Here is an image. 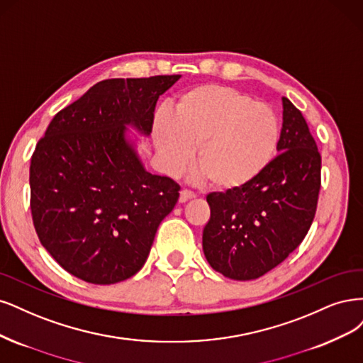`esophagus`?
Masks as SVG:
<instances>
[{
	"label": "esophagus",
	"instance_id": "1",
	"mask_svg": "<svg viewBox=\"0 0 363 363\" xmlns=\"http://www.w3.org/2000/svg\"><path fill=\"white\" fill-rule=\"evenodd\" d=\"M193 197H194V193H193V191L184 189V190H181V193H179V202L184 203V202H186V201H190V199H193Z\"/></svg>",
	"mask_w": 363,
	"mask_h": 363
}]
</instances>
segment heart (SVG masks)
I'll use <instances>...</instances> for the list:
<instances>
[{
    "mask_svg": "<svg viewBox=\"0 0 363 363\" xmlns=\"http://www.w3.org/2000/svg\"><path fill=\"white\" fill-rule=\"evenodd\" d=\"M152 135L162 166L178 173L196 150V167L208 185L233 191L258 179L273 161L280 125L264 102L221 84L182 91L170 114L157 113Z\"/></svg>",
    "mask_w": 363,
    "mask_h": 363,
    "instance_id": "1",
    "label": "heart"
}]
</instances>
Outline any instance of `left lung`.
I'll use <instances>...</instances> for the list:
<instances>
[{"label":"left lung","mask_w":363,"mask_h":363,"mask_svg":"<svg viewBox=\"0 0 363 363\" xmlns=\"http://www.w3.org/2000/svg\"><path fill=\"white\" fill-rule=\"evenodd\" d=\"M277 150L264 173L240 190L209 193L202 245L216 272L258 279L305 240L317 213L321 155L303 114L288 98Z\"/></svg>","instance_id":"obj_1"}]
</instances>
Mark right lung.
Returning <instances> with one entry per match:
<instances>
[{"label":"right lung","mask_w":363,"mask_h":363,"mask_svg":"<svg viewBox=\"0 0 363 363\" xmlns=\"http://www.w3.org/2000/svg\"><path fill=\"white\" fill-rule=\"evenodd\" d=\"M181 75L111 78L58 111L30 164V208L43 247L67 273L111 285L147 259L179 184L145 170L126 125L149 134L155 105Z\"/></svg>","instance_id":"1"}]
</instances>
